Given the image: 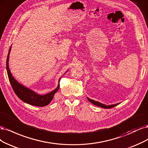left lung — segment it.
<instances>
[{
  "instance_id": "left-lung-1",
  "label": "left lung",
  "mask_w": 148,
  "mask_h": 148,
  "mask_svg": "<svg viewBox=\"0 0 148 148\" xmlns=\"http://www.w3.org/2000/svg\"><path fill=\"white\" fill-rule=\"evenodd\" d=\"M87 99H88V101H89L90 103H92V104H95V105H96V106H99V107H101V108H104V109L112 108H113V107H114V106H116L118 105V104H119V103H117V104H111V105H108V106H107V105H106V104H104L101 103H99V102H98V101H94V100L90 99L89 98H87Z\"/></svg>"
}]
</instances>
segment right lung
<instances>
[{"instance_id": "obj_1", "label": "right lung", "mask_w": 148, "mask_h": 148, "mask_svg": "<svg viewBox=\"0 0 148 148\" xmlns=\"http://www.w3.org/2000/svg\"><path fill=\"white\" fill-rule=\"evenodd\" d=\"M12 47H10V49L7 56V71L9 81H10V84L14 90V92L17 95V97L21 99L23 101L25 102L27 104H29L31 105L36 106H45L48 105L49 104L51 101L53 99L55 94L57 92V91L60 88V84H58V87H57L53 91L44 95H41L39 94H37L35 92L32 91V90L28 88L23 85L19 83L18 81L13 77V75L10 72V69H9L8 66V60H9V55H10V52L11 51ZM59 80V82L60 80Z\"/></svg>"}]
</instances>
